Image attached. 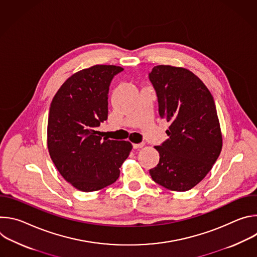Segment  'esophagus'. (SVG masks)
I'll list each match as a JSON object with an SVG mask.
<instances>
[{"label": "esophagus", "mask_w": 257, "mask_h": 257, "mask_svg": "<svg viewBox=\"0 0 257 257\" xmlns=\"http://www.w3.org/2000/svg\"><path fill=\"white\" fill-rule=\"evenodd\" d=\"M144 146V143H134L133 144V149L134 150H137V149H141Z\"/></svg>", "instance_id": "obj_1"}]
</instances>
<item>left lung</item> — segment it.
I'll list each match as a JSON object with an SVG mask.
<instances>
[{"mask_svg": "<svg viewBox=\"0 0 257 257\" xmlns=\"http://www.w3.org/2000/svg\"><path fill=\"white\" fill-rule=\"evenodd\" d=\"M161 118L171 123L169 138L156 150L160 162L153 180L173 191H187L212 168L222 151V134L213 97L187 69L160 65L149 74Z\"/></svg>", "mask_w": 257, "mask_h": 257, "instance_id": "left-lung-1", "label": "left lung"}]
</instances>
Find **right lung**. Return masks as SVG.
I'll return each instance as SVG.
<instances>
[{"label": "right lung", "instance_id": "obj_1", "mask_svg": "<svg viewBox=\"0 0 257 257\" xmlns=\"http://www.w3.org/2000/svg\"><path fill=\"white\" fill-rule=\"evenodd\" d=\"M124 69L95 65L68 78L54 96L48 120V148L62 177L84 192L102 189L120 176L129 141L109 140L98 131L107 120L109 85Z\"/></svg>", "mask_w": 257, "mask_h": 257}]
</instances>
